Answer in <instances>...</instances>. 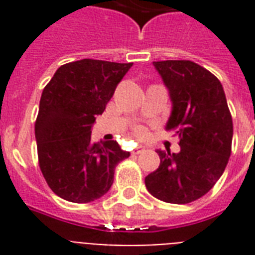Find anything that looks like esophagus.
Segmentation results:
<instances>
[{"label": "esophagus", "mask_w": 255, "mask_h": 255, "mask_svg": "<svg viewBox=\"0 0 255 255\" xmlns=\"http://www.w3.org/2000/svg\"><path fill=\"white\" fill-rule=\"evenodd\" d=\"M143 152H145V147H143V145H139V147L135 148L133 155H140V153H143Z\"/></svg>", "instance_id": "34e87169"}]
</instances>
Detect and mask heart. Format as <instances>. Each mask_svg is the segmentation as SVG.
<instances>
[{
    "instance_id": "b5f03b06",
    "label": "heart",
    "mask_w": 255,
    "mask_h": 255,
    "mask_svg": "<svg viewBox=\"0 0 255 255\" xmlns=\"http://www.w3.org/2000/svg\"><path fill=\"white\" fill-rule=\"evenodd\" d=\"M137 135H140V136L144 135V131L141 129V128H139V129H137Z\"/></svg>"
}]
</instances>
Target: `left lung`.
Returning a JSON list of instances; mask_svg holds the SVG:
<instances>
[{"label":"left lung","mask_w":255,"mask_h":255,"mask_svg":"<svg viewBox=\"0 0 255 255\" xmlns=\"http://www.w3.org/2000/svg\"><path fill=\"white\" fill-rule=\"evenodd\" d=\"M169 92L165 129L180 140V152L157 149L159 168L145 177L153 197L188 204L209 192L229 161L233 120L221 82L190 61L153 62Z\"/></svg>","instance_id":"1"}]
</instances>
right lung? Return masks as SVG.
I'll return each instance as SVG.
<instances>
[{"label": "right lung", "mask_w": 255, "mask_h": 255, "mask_svg": "<svg viewBox=\"0 0 255 255\" xmlns=\"http://www.w3.org/2000/svg\"><path fill=\"white\" fill-rule=\"evenodd\" d=\"M132 63L82 59L61 66L42 92L37 122L38 160L54 193L78 204L95 201L129 157L114 140L91 141V128Z\"/></svg>", "instance_id": "add662e5"}]
</instances>
